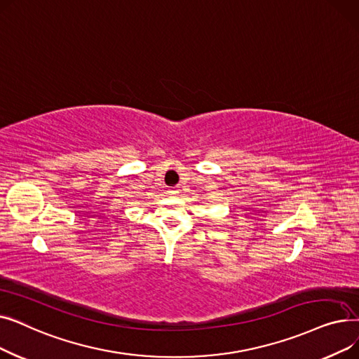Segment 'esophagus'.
Segmentation results:
<instances>
[{"instance_id":"34e87169","label":"esophagus","mask_w":359,"mask_h":359,"mask_svg":"<svg viewBox=\"0 0 359 359\" xmlns=\"http://www.w3.org/2000/svg\"><path fill=\"white\" fill-rule=\"evenodd\" d=\"M177 192H179V187H170V189H168L170 195H176Z\"/></svg>"}]
</instances>
